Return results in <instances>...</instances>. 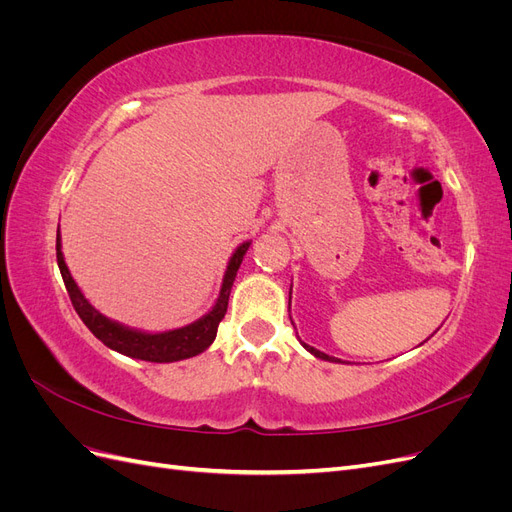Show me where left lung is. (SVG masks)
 I'll return each mask as SVG.
<instances>
[{"mask_svg": "<svg viewBox=\"0 0 512 512\" xmlns=\"http://www.w3.org/2000/svg\"><path fill=\"white\" fill-rule=\"evenodd\" d=\"M290 294H292V286H290ZM288 312H290V301H288ZM290 322H292V318H290ZM294 324V322H292ZM301 342V339H299ZM301 346L309 352V354H314L316 359H322V361H329V363H344L342 359H335V356H329V354H324V352H320V350H316L314 346H307L305 342H301Z\"/></svg>", "mask_w": 512, "mask_h": 512, "instance_id": "1", "label": "left lung"}]
</instances>
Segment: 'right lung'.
Returning a JSON list of instances; mask_svg holds the SVG:
<instances>
[{"instance_id": "obj_1", "label": "right lung", "mask_w": 512, "mask_h": 512, "mask_svg": "<svg viewBox=\"0 0 512 512\" xmlns=\"http://www.w3.org/2000/svg\"><path fill=\"white\" fill-rule=\"evenodd\" d=\"M250 245H252V241H243L237 250L232 252L228 265H226V271H224V280H222L218 299H215V303L211 305V309L205 316H200L198 320L185 324V327L160 331V333L141 331V329L128 327V324H121L117 320L106 318L85 299V294L81 292L79 284L74 282V277L64 260L59 230H57V265H59L61 277H64V284H66V290L70 294V301L76 309V314L81 316L85 327L94 333L106 348H111L119 354H126V356H130V359H138V361L175 363V361H183V359H192V356L205 352L213 344L215 335H218L220 322L226 314L232 282H235L237 271L243 262V256L247 250H250Z\"/></svg>"}]
</instances>
